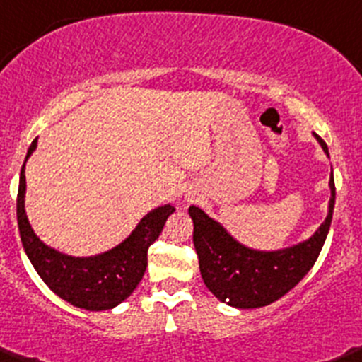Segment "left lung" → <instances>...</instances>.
Listing matches in <instances>:
<instances>
[{
	"label": "left lung",
	"mask_w": 362,
	"mask_h": 362,
	"mask_svg": "<svg viewBox=\"0 0 362 362\" xmlns=\"http://www.w3.org/2000/svg\"><path fill=\"white\" fill-rule=\"evenodd\" d=\"M322 150L327 146L315 134ZM329 212L317 232L308 240L282 251H255L240 245L219 223L202 209H188L193 219V244L199 255L200 274L207 289L223 303L237 308H258L270 305L308 274L329 232L334 207V180L331 170Z\"/></svg>",
	"instance_id": "obj_1"
}]
</instances>
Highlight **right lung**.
<instances>
[{
    "label": "right lung",
    "mask_w": 362,
    "mask_h": 362,
    "mask_svg": "<svg viewBox=\"0 0 362 362\" xmlns=\"http://www.w3.org/2000/svg\"><path fill=\"white\" fill-rule=\"evenodd\" d=\"M36 139L25 160L35 151ZM21 170L17 193V223L22 245L45 284L62 300L85 310H110L129 298L148 267V249L162 233L167 218L176 211L163 206L144 216L132 235L111 251L92 258H73L45 245L33 232L24 211L25 174Z\"/></svg>",
    "instance_id": "right-lung-1"
}]
</instances>
